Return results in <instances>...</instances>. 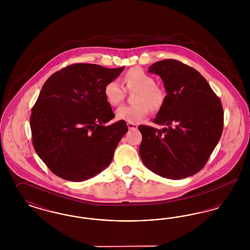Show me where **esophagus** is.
<instances>
[{"instance_id": "1", "label": "esophagus", "mask_w": 250, "mask_h": 250, "mask_svg": "<svg viewBox=\"0 0 250 250\" xmlns=\"http://www.w3.org/2000/svg\"><path fill=\"white\" fill-rule=\"evenodd\" d=\"M127 126L129 129H133V130H136L138 128V125L136 124H132V123H127Z\"/></svg>"}]
</instances>
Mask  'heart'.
Wrapping results in <instances>:
<instances>
[{"mask_svg": "<svg viewBox=\"0 0 250 250\" xmlns=\"http://www.w3.org/2000/svg\"><path fill=\"white\" fill-rule=\"evenodd\" d=\"M123 83L129 91H137L133 97V106H121L115 111L119 121L136 124L146 117L150 111L156 112L164 106L166 92L163 87L155 83L154 77L140 67H133L123 78ZM125 88L116 81L108 82L104 87V95L107 103L114 107L125 97Z\"/></svg>", "mask_w": 250, "mask_h": 250, "instance_id": "obj_1", "label": "heart"}]
</instances>
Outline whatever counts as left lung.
Instances as JSON below:
<instances>
[{"label":"left lung","mask_w":250,"mask_h":250,"mask_svg":"<svg viewBox=\"0 0 250 250\" xmlns=\"http://www.w3.org/2000/svg\"><path fill=\"white\" fill-rule=\"evenodd\" d=\"M148 72L163 81L166 101L153 122L167 126L139 125L141 158L164 178L189 177L205 166L220 140L222 104L201 73L177 60L158 61Z\"/></svg>","instance_id":"obj_1"}]
</instances>
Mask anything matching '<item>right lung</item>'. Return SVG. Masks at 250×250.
Returning a JSON list of instances; mask_svg holds the SVG:
<instances>
[{"label": "right lung", "instance_id": "obj_1", "mask_svg": "<svg viewBox=\"0 0 250 250\" xmlns=\"http://www.w3.org/2000/svg\"><path fill=\"white\" fill-rule=\"evenodd\" d=\"M125 69L74 63L52 74L32 109L30 125L36 154L52 173L82 182L106 168L128 127L115 117L105 85Z\"/></svg>", "mask_w": 250, "mask_h": 250}]
</instances>
